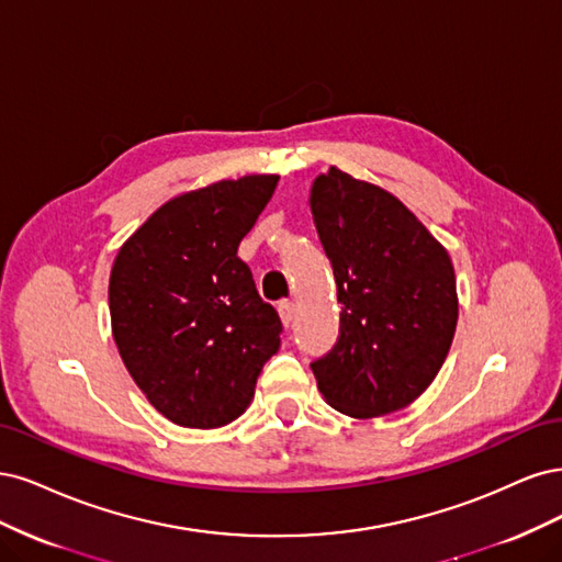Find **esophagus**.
Instances as JSON below:
<instances>
[{
  "mask_svg": "<svg viewBox=\"0 0 562 562\" xmlns=\"http://www.w3.org/2000/svg\"><path fill=\"white\" fill-rule=\"evenodd\" d=\"M278 313H280V319H282L284 327H292V322H294V317H296L294 303H292V301H280Z\"/></svg>",
  "mask_w": 562,
  "mask_h": 562,
  "instance_id": "obj_1",
  "label": "esophagus"
}]
</instances>
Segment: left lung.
Masks as SVG:
<instances>
[{"mask_svg":"<svg viewBox=\"0 0 562 562\" xmlns=\"http://www.w3.org/2000/svg\"><path fill=\"white\" fill-rule=\"evenodd\" d=\"M307 203L340 303L336 346L311 364L317 387L359 420L406 408L456 336L448 251L400 198L338 168L315 177Z\"/></svg>","mask_w":562,"mask_h":562,"instance_id":"obj_1","label":"left lung"}]
</instances>
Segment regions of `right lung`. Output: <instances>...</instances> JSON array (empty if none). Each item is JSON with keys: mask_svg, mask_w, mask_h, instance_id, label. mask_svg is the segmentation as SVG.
I'll return each instance as SVG.
<instances>
[{"mask_svg": "<svg viewBox=\"0 0 562 562\" xmlns=\"http://www.w3.org/2000/svg\"><path fill=\"white\" fill-rule=\"evenodd\" d=\"M278 179L245 175L170 198L112 266L119 355L149 404L179 427L240 418L280 348L282 322L238 257Z\"/></svg>", "mask_w": 562, "mask_h": 562, "instance_id": "right-lung-1", "label": "right lung"}]
</instances>
